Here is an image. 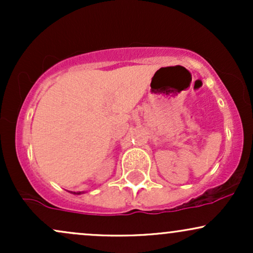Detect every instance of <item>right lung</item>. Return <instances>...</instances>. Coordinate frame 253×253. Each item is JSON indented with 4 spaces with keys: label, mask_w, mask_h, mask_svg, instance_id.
<instances>
[{
    "label": "right lung",
    "mask_w": 253,
    "mask_h": 253,
    "mask_svg": "<svg viewBox=\"0 0 253 253\" xmlns=\"http://www.w3.org/2000/svg\"><path fill=\"white\" fill-rule=\"evenodd\" d=\"M71 193H72V194H76V195H80L81 191H80V193H75V191H71Z\"/></svg>",
    "instance_id": "right-lung-1"
}]
</instances>
